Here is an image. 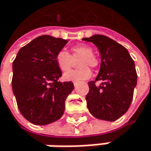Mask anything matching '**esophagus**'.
I'll return each instance as SVG.
<instances>
[{
  "label": "esophagus",
  "mask_w": 151,
  "mask_h": 151,
  "mask_svg": "<svg viewBox=\"0 0 151 151\" xmlns=\"http://www.w3.org/2000/svg\"><path fill=\"white\" fill-rule=\"evenodd\" d=\"M78 83H79V82H77V81H74V82H73V84L75 85V86H76V85L78 84Z\"/></svg>",
  "instance_id": "esophagus-1"
}]
</instances>
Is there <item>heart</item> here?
I'll return each instance as SVG.
<instances>
[{"label":"heart","mask_w":151,"mask_h":151,"mask_svg":"<svg viewBox=\"0 0 151 151\" xmlns=\"http://www.w3.org/2000/svg\"><path fill=\"white\" fill-rule=\"evenodd\" d=\"M77 60H78V64L80 68L76 70L65 73L63 76V80L81 81L88 79L91 76V70L88 67L95 68L99 65V61L93 54V49L84 44H80L71 47V55L65 49H62L55 55L56 64L63 72L68 71Z\"/></svg>","instance_id":"heart-1"}]
</instances>
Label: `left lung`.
<instances>
[{
	"label": "left lung",
	"mask_w": 151,
	"mask_h": 151,
	"mask_svg": "<svg viewBox=\"0 0 151 151\" xmlns=\"http://www.w3.org/2000/svg\"><path fill=\"white\" fill-rule=\"evenodd\" d=\"M94 43L101 54V68L95 81L88 82V109L96 118L116 121L129 109L137 85L135 63L123 45L102 35L83 38ZM96 81L102 83L99 86Z\"/></svg>",
	"instance_id": "obj_1"
}]
</instances>
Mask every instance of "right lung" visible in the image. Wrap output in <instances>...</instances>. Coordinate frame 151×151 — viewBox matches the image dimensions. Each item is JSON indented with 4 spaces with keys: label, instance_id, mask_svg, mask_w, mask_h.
<instances>
[{
    "label": "right lung",
    "instance_id": "add662e5",
    "mask_svg": "<svg viewBox=\"0 0 151 151\" xmlns=\"http://www.w3.org/2000/svg\"><path fill=\"white\" fill-rule=\"evenodd\" d=\"M68 41L41 35L22 47L13 62L12 88L21 114L35 125L60 119L67 96L74 89L72 82H58L62 71L56 54Z\"/></svg>",
    "mask_w": 151,
    "mask_h": 151
}]
</instances>
